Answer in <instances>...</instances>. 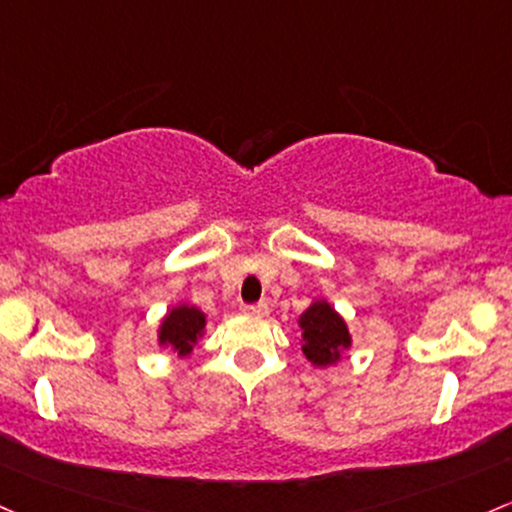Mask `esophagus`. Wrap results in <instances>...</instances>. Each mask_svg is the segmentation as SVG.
I'll return each mask as SVG.
<instances>
[{"label": "esophagus", "instance_id": "obj_1", "mask_svg": "<svg viewBox=\"0 0 512 512\" xmlns=\"http://www.w3.org/2000/svg\"><path fill=\"white\" fill-rule=\"evenodd\" d=\"M243 311L247 313V316H257V318H265L267 313H269V306L267 303H250V306H245Z\"/></svg>", "mask_w": 512, "mask_h": 512}]
</instances>
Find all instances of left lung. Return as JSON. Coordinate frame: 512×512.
Returning a JSON list of instances; mask_svg holds the SVG:
<instances>
[{
    "label": "left lung",
    "instance_id": "8db88e82",
    "mask_svg": "<svg viewBox=\"0 0 512 512\" xmlns=\"http://www.w3.org/2000/svg\"><path fill=\"white\" fill-rule=\"evenodd\" d=\"M303 355L313 367H330L352 345L350 330L328 301H313L299 318Z\"/></svg>",
    "mask_w": 512,
    "mask_h": 512
}]
</instances>
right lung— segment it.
I'll return each mask as SVG.
<instances>
[{"label": "right lung", "mask_w": 512, "mask_h": 512, "mask_svg": "<svg viewBox=\"0 0 512 512\" xmlns=\"http://www.w3.org/2000/svg\"><path fill=\"white\" fill-rule=\"evenodd\" d=\"M206 316L196 306L189 303H179L174 306L165 318H162L160 330H157V340L162 347H172L179 357L192 355L196 340L204 335Z\"/></svg>", "instance_id": "right-lung-1"}]
</instances>
